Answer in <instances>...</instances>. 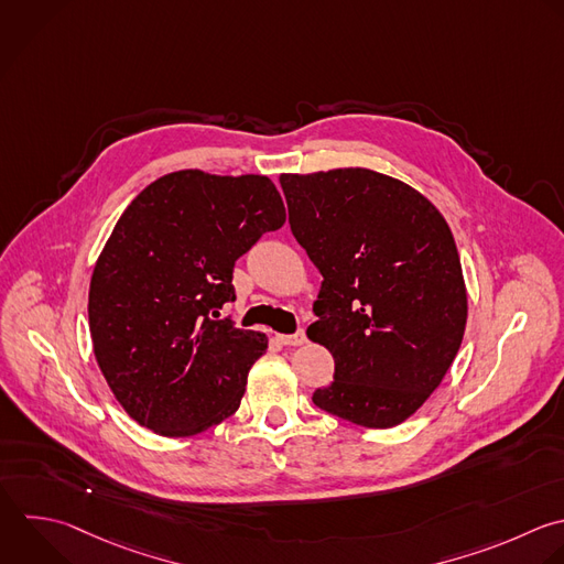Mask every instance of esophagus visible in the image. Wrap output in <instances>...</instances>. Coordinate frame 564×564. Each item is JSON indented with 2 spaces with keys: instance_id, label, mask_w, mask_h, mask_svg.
I'll use <instances>...</instances> for the list:
<instances>
[{
  "instance_id": "esophagus-1",
  "label": "esophagus",
  "mask_w": 564,
  "mask_h": 564,
  "mask_svg": "<svg viewBox=\"0 0 564 564\" xmlns=\"http://www.w3.org/2000/svg\"><path fill=\"white\" fill-rule=\"evenodd\" d=\"M278 339H280V344H284V346H302V344L306 341V333H304V330H297V333H293V335H278Z\"/></svg>"
}]
</instances>
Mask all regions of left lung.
Instances as JSON below:
<instances>
[{
    "instance_id": "8db88e82",
    "label": "left lung",
    "mask_w": 564,
    "mask_h": 564,
    "mask_svg": "<svg viewBox=\"0 0 564 564\" xmlns=\"http://www.w3.org/2000/svg\"><path fill=\"white\" fill-rule=\"evenodd\" d=\"M289 225L324 282L306 330L335 359L328 414L394 427L438 388L465 333L452 231L410 185L364 167L282 174Z\"/></svg>"
}]
</instances>
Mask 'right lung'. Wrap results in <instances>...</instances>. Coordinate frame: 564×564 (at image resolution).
I'll return each mask as SVG.
<instances>
[{
	"instance_id": "obj_1",
	"label": "right lung",
	"mask_w": 564,
	"mask_h": 564,
	"mask_svg": "<svg viewBox=\"0 0 564 564\" xmlns=\"http://www.w3.org/2000/svg\"><path fill=\"white\" fill-rule=\"evenodd\" d=\"M267 176L181 170L148 185L108 238L88 297L97 364L123 410L161 436H194L240 408L267 335L214 319L236 300V260L284 225Z\"/></svg>"
}]
</instances>
